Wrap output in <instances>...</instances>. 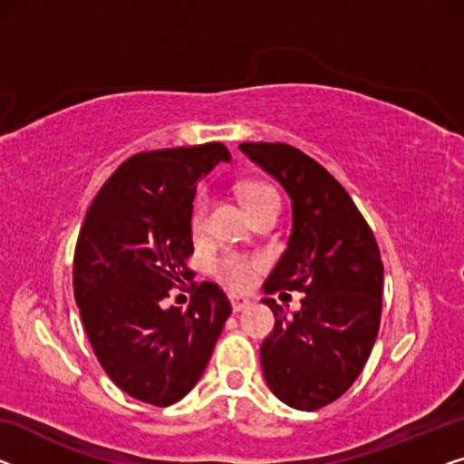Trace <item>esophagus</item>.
<instances>
[{"label": "esophagus", "instance_id": "1", "mask_svg": "<svg viewBox=\"0 0 464 464\" xmlns=\"http://www.w3.org/2000/svg\"><path fill=\"white\" fill-rule=\"evenodd\" d=\"M229 300H231L233 313H239V310H244L246 306H250V304H252V300L246 298V295H235V294L229 295Z\"/></svg>", "mask_w": 464, "mask_h": 464}]
</instances>
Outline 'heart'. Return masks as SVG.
<instances>
[{
    "label": "heart",
    "mask_w": 464,
    "mask_h": 464,
    "mask_svg": "<svg viewBox=\"0 0 464 464\" xmlns=\"http://www.w3.org/2000/svg\"><path fill=\"white\" fill-rule=\"evenodd\" d=\"M239 191H241V199H244L246 208L250 214L266 208V206L271 204H281L279 193H276L273 185L266 181H247L241 185ZM208 202L210 199L206 193H199L196 202H193V208H191L193 233H199L204 229ZM260 266L262 262L258 258H254V256L227 250L212 260V275L233 289H246L254 283L256 273L260 271Z\"/></svg>",
    "instance_id": "heart-1"
}]
</instances>
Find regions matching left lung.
I'll list each match as a JSON object with an SVG mask.
<instances>
[{"label":"left lung","mask_w":464,"mask_h":464,"mask_svg":"<svg viewBox=\"0 0 464 464\" xmlns=\"http://www.w3.org/2000/svg\"><path fill=\"white\" fill-rule=\"evenodd\" d=\"M239 150L292 198V235L265 292L306 294L292 316L262 300L275 314L260 345L262 371L281 402L319 411L350 390L371 356L383 306L382 252L348 191L314 158L279 141Z\"/></svg>","instance_id":"1"}]
</instances>
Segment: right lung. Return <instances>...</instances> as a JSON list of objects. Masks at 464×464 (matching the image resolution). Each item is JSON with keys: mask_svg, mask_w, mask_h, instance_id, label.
<instances>
[{"mask_svg": "<svg viewBox=\"0 0 464 464\" xmlns=\"http://www.w3.org/2000/svg\"><path fill=\"white\" fill-rule=\"evenodd\" d=\"M229 158L218 141L140 151L102 185L82 220L72 262L82 327L106 375L145 404L189 393L231 314L210 281H191L188 308L162 306L193 275L198 183Z\"/></svg>", "mask_w": 464, "mask_h": 464, "instance_id": "1", "label": "right lung"}]
</instances>
